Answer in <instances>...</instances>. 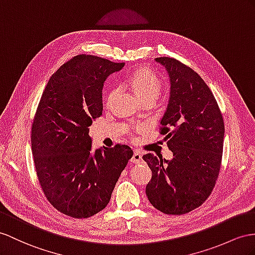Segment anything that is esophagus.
I'll list each match as a JSON object with an SVG mask.
<instances>
[{"mask_svg":"<svg viewBox=\"0 0 255 255\" xmlns=\"http://www.w3.org/2000/svg\"><path fill=\"white\" fill-rule=\"evenodd\" d=\"M131 161L134 162V164H140V162L142 161V154L140 151H138V149H135V151L133 152Z\"/></svg>","mask_w":255,"mask_h":255,"instance_id":"esophagus-1","label":"esophagus"}]
</instances>
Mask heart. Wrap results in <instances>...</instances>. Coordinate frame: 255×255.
I'll use <instances>...</instances> for the list:
<instances>
[{
    "mask_svg": "<svg viewBox=\"0 0 255 255\" xmlns=\"http://www.w3.org/2000/svg\"><path fill=\"white\" fill-rule=\"evenodd\" d=\"M128 86L132 93L143 102L147 99H157L162 89V82L160 77L149 70H138L128 78ZM115 90L110 93L108 100L112 99Z\"/></svg>",
    "mask_w": 255,
    "mask_h": 255,
    "instance_id": "1",
    "label": "heart"
}]
</instances>
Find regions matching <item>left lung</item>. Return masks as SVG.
Listing matches in <instances>:
<instances>
[{
	"mask_svg": "<svg viewBox=\"0 0 255 255\" xmlns=\"http://www.w3.org/2000/svg\"><path fill=\"white\" fill-rule=\"evenodd\" d=\"M156 61L170 76V99L159 133L166 135L173 158L143 155L152 170L145 193L157 210L181 215L204 204L217 183L224 121L212 91L193 69L170 57Z\"/></svg>",
	"mask_w": 255,
	"mask_h": 255,
	"instance_id": "left-lung-1",
	"label": "left lung"
}]
</instances>
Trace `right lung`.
Returning <instances> with one entry per match:
<instances>
[{
	"label": "right lung",
	"instance_id": "right-lung-1",
	"mask_svg": "<svg viewBox=\"0 0 255 255\" xmlns=\"http://www.w3.org/2000/svg\"><path fill=\"white\" fill-rule=\"evenodd\" d=\"M124 67L91 55H77L49 78L31 129L36 175L58 211L87 219L103 210L122 171L132 157L128 145L91 152L88 134L102 114L106 78Z\"/></svg>",
	"mask_w": 255,
	"mask_h": 255
}]
</instances>
